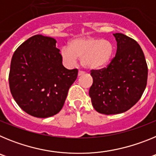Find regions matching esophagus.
<instances>
[{
	"instance_id": "obj_1",
	"label": "esophagus",
	"mask_w": 156,
	"mask_h": 156,
	"mask_svg": "<svg viewBox=\"0 0 156 156\" xmlns=\"http://www.w3.org/2000/svg\"><path fill=\"white\" fill-rule=\"evenodd\" d=\"M85 73L84 72H83V71H79V73H78V76H83V74H84Z\"/></svg>"
}]
</instances>
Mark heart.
<instances>
[{
    "instance_id": "heart-1",
    "label": "heart",
    "mask_w": 156,
    "mask_h": 156,
    "mask_svg": "<svg viewBox=\"0 0 156 156\" xmlns=\"http://www.w3.org/2000/svg\"><path fill=\"white\" fill-rule=\"evenodd\" d=\"M113 45L100 38H77L69 43V47L61 49V57L69 66L76 64L81 58L83 66L87 69H99L108 64L113 55Z\"/></svg>"
}]
</instances>
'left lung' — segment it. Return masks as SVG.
<instances>
[{
    "instance_id": "left-lung-1",
    "label": "left lung",
    "mask_w": 156,
    "mask_h": 156,
    "mask_svg": "<svg viewBox=\"0 0 156 156\" xmlns=\"http://www.w3.org/2000/svg\"><path fill=\"white\" fill-rule=\"evenodd\" d=\"M113 36L115 56L106 68L90 71L92 105L105 115L122 113L133 107L142 96L148 80V66L137 41L119 33Z\"/></svg>"
}]
</instances>
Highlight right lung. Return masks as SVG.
Segmentation results:
<instances>
[{
  "label": "right lung",
  "mask_w": 156,
  "mask_h": 156,
  "mask_svg": "<svg viewBox=\"0 0 156 156\" xmlns=\"http://www.w3.org/2000/svg\"><path fill=\"white\" fill-rule=\"evenodd\" d=\"M55 39L35 35L14 53L9 72V87L18 105L29 115L48 118L64 105L78 70L62 65Z\"/></svg>",
  "instance_id": "add662e5"
}]
</instances>
